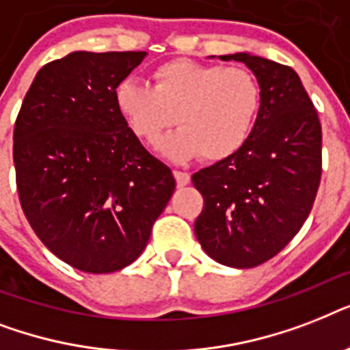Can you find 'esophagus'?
Returning a JSON list of instances; mask_svg holds the SVG:
<instances>
[{
	"label": "esophagus",
	"mask_w": 350,
	"mask_h": 350,
	"mask_svg": "<svg viewBox=\"0 0 350 350\" xmlns=\"http://www.w3.org/2000/svg\"><path fill=\"white\" fill-rule=\"evenodd\" d=\"M174 178L178 187H185L191 183V176L187 174V172H181V170H174Z\"/></svg>",
	"instance_id": "1"
}]
</instances>
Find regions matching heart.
Masks as SVG:
<instances>
[{"label": "heart", "instance_id": "b5f03b06", "mask_svg": "<svg viewBox=\"0 0 350 350\" xmlns=\"http://www.w3.org/2000/svg\"><path fill=\"white\" fill-rule=\"evenodd\" d=\"M114 103L126 126L148 145L181 125L159 145L174 161L232 158L254 132L263 105L261 85L245 67L172 59L152 70V87L126 78L114 89Z\"/></svg>", "mask_w": 350, "mask_h": 350}]
</instances>
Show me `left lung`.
Returning <instances> with one entry per match:
<instances>
[{
	"label": "left lung",
	"instance_id": "left-lung-1",
	"mask_svg": "<svg viewBox=\"0 0 350 350\" xmlns=\"http://www.w3.org/2000/svg\"><path fill=\"white\" fill-rule=\"evenodd\" d=\"M219 59L252 70L263 105L238 154L192 174L205 202L194 234L218 263L250 269L276 256L309 216L321 178V125L291 67L249 52Z\"/></svg>",
	"mask_w": 350,
	"mask_h": 350
}]
</instances>
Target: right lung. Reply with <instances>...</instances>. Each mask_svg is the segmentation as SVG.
I'll return each instance as SVG.
<instances>
[{
	"label": "right lung",
	"instance_id": "1",
	"mask_svg": "<svg viewBox=\"0 0 350 350\" xmlns=\"http://www.w3.org/2000/svg\"><path fill=\"white\" fill-rule=\"evenodd\" d=\"M145 56L76 51L46 63L14 126L25 216L52 254L83 272L131 265L176 189L114 103L116 85Z\"/></svg>",
	"mask_w": 350,
	"mask_h": 350
}]
</instances>
